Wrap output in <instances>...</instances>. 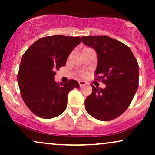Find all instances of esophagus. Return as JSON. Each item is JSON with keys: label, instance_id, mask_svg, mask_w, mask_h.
<instances>
[{"label": "esophagus", "instance_id": "34e87169", "mask_svg": "<svg viewBox=\"0 0 155 155\" xmlns=\"http://www.w3.org/2000/svg\"><path fill=\"white\" fill-rule=\"evenodd\" d=\"M79 86L80 87H81L84 86V85L87 84V82L85 81H79Z\"/></svg>", "mask_w": 155, "mask_h": 155}]
</instances>
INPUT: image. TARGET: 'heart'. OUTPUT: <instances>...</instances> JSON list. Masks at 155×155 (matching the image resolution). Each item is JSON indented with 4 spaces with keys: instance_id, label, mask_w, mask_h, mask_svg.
I'll list each match as a JSON object with an SVG mask.
<instances>
[{
    "instance_id": "1",
    "label": "heart",
    "mask_w": 155,
    "mask_h": 155,
    "mask_svg": "<svg viewBox=\"0 0 155 155\" xmlns=\"http://www.w3.org/2000/svg\"><path fill=\"white\" fill-rule=\"evenodd\" d=\"M89 49H90V48H84V49H83V50H82V52H83V51H86V50H89Z\"/></svg>"
}]
</instances>
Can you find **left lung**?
<instances>
[{
	"label": "left lung",
	"mask_w": 155,
	"mask_h": 155,
	"mask_svg": "<svg viewBox=\"0 0 155 155\" xmlns=\"http://www.w3.org/2000/svg\"><path fill=\"white\" fill-rule=\"evenodd\" d=\"M81 41L97 54L95 75L106 87H95L85 100L90 115L110 121L127 110L138 87V64L130 47L107 35L82 36Z\"/></svg>",
	"instance_id": "left-lung-1"
}]
</instances>
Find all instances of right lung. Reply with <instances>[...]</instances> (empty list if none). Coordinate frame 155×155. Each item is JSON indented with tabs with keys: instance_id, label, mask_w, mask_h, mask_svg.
<instances>
[{
	"instance_id": "1",
	"label": "right lung",
	"mask_w": 155,
	"mask_h": 155,
	"mask_svg": "<svg viewBox=\"0 0 155 155\" xmlns=\"http://www.w3.org/2000/svg\"><path fill=\"white\" fill-rule=\"evenodd\" d=\"M80 41V37H44L22 55L17 81L25 104L36 116L43 119L59 116L66 108L68 92L79 87L74 79L58 84L54 76L57 70L65 66L68 55Z\"/></svg>"
}]
</instances>
